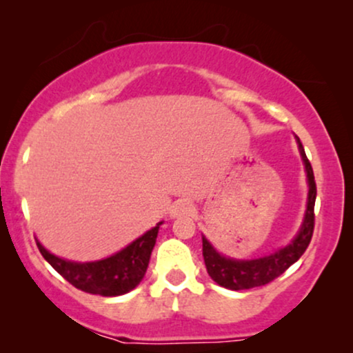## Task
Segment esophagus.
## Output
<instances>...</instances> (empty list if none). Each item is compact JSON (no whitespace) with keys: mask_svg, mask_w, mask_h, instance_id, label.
Here are the masks:
<instances>
[{"mask_svg":"<svg viewBox=\"0 0 353 353\" xmlns=\"http://www.w3.org/2000/svg\"><path fill=\"white\" fill-rule=\"evenodd\" d=\"M194 212V205L189 201H177L174 202L171 208V216L172 217H181V216H189Z\"/></svg>","mask_w":353,"mask_h":353,"instance_id":"34e87169","label":"esophagus"}]
</instances>
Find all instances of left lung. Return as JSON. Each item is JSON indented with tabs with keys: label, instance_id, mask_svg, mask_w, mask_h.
<instances>
[{
	"label": "left lung",
	"instance_id": "obj_1",
	"mask_svg": "<svg viewBox=\"0 0 353 353\" xmlns=\"http://www.w3.org/2000/svg\"><path fill=\"white\" fill-rule=\"evenodd\" d=\"M297 143L302 161L305 164L307 182H309V199H307V210L301 230L289 245L282 247V249L275 250L274 254L265 255V257L254 259V261H236V259L224 257L210 245L208 239L202 237V255H204L205 269H208L210 279L221 287L230 290H245L265 285L295 264L309 247L315 224L314 208L315 197H317V185H315L314 171H312V165L307 159L305 151H303V145L299 139Z\"/></svg>",
	"mask_w": 353,
	"mask_h": 353
}]
</instances>
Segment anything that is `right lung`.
<instances>
[{
    "mask_svg": "<svg viewBox=\"0 0 353 353\" xmlns=\"http://www.w3.org/2000/svg\"><path fill=\"white\" fill-rule=\"evenodd\" d=\"M136 239L132 244L124 247L123 250L96 262H71L56 257L48 252L44 247L38 244L39 252L52 265L56 272L63 275L71 285L83 292L103 295V297H116V295L128 294L143 281L148 270L149 259L156 244L159 225Z\"/></svg>",
    "mask_w": 353,
    "mask_h": 353,
    "instance_id": "right-lung-1",
    "label": "right lung"
}]
</instances>
